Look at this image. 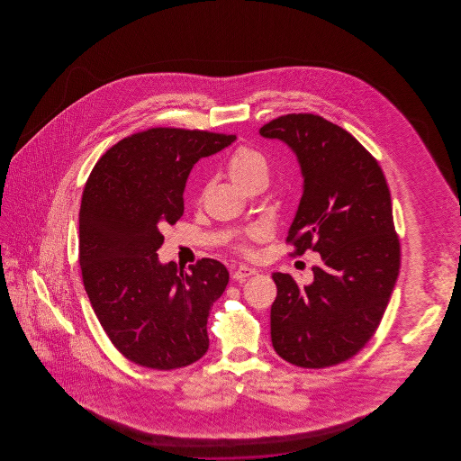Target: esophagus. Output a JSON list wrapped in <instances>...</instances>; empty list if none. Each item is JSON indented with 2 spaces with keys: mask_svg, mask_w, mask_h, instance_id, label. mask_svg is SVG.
Masks as SVG:
<instances>
[{
  "mask_svg": "<svg viewBox=\"0 0 461 461\" xmlns=\"http://www.w3.org/2000/svg\"><path fill=\"white\" fill-rule=\"evenodd\" d=\"M252 275H257V270L252 267H247V265H237L232 268V278L235 280H244Z\"/></svg>",
  "mask_w": 461,
  "mask_h": 461,
  "instance_id": "obj_1",
  "label": "esophagus"
}]
</instances>
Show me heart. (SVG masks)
<instances>
[{
	"label": "heart",
	"mask_w": 461,
	"mask_h": 461,
	"mask_svg": "<svg viewBox=\"0 0 461 461\" xmlns=\"http://www.w3.org/2000/svg\"><path fill=\"white\" fill-rule=\"evenodd\" d=\"M227 171L229 176L232 177L235 185L242 189H247L255 181L268 179V173H270V165L268 159L257 151L254 148L240 147L235 149L232 157L227 163ZM265 235V230L262 227H252L247 230L245 237L255 240V239H262ZM242 250H247V245H240Z\"/></svg>",
	"instance_id": "b5f03b06"
}]
</instances>
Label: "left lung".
<instances>
[{
  "label": "left lung",
  "instance_id": "8db88e82",
  "mask_svg": "<svg viewBox=\"0 0 461 461\" xmlns=\"http://www.w3.org/2000/svg\"><path fill=\"white\" fill-rule=\"evenodd\" d=\"M294 149L303 194L286 242L294 254L321 255L313 282L272 275L270 310L276 354L298 367L344 363L373 338L401 268L391 191L375 158L348 133L313 113H288L260 128Z\"/></svg>",
  "mask_w": 461,
  "mask_h": 461
}]
</instances>
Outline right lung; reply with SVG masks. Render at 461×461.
I'll return each mask as SVG.
<instances>
[{
  "label": "right lung",
  "instance_id": "1",
  "mask_svg": "<svg viewBox=\"0 0 461 461\" xmlns=\"http://www.w3.org/2000/svg\"><path fill=\"white\" fill-rule=\"evenodd\" d=\"M235 135L149 128L120 140L88 176L78 212V262L90 304L131 363L171 371L209 348L207 318L229 284L226 267L203 258L185 272L161 264L159 227L185 212L187 176Z\"/></svg>",
  "mask_w": 461,
  "mask_h": 461
}]
</instances>
